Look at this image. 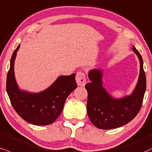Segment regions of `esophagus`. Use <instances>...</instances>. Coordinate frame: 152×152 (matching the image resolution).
Instances as JSON below:
<instances>
[{
  "instance_id": "34e87169",
  "label": "esophagus",
  "mask_w": 152,
  "mask_h": 152,
  "mask_svg": "<svg viewBox=\"0 0 152 152\" xmlns=\"http://www.w3.org/2000/svg\"><path fill=\"white\" fill-rule=\"evenodd\" d=\"M76 80L78 86H84L85 84L86 83L85 74L83 72H81V71L77 72L76 76Z\"/></svg>"
}]
</instances>
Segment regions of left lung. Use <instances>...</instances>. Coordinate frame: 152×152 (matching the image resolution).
I'll return each mask as SVG.
<instances>
[{
    "label": "left lung",
    "instance_id": "obj_1",
    "mask_svg": "<svg viewBox=\"0 0 152 152\" xmlns=\"http://www.w3.org/2000/svg\"><path fill=\"white\" fill-rule=\"evenodd\" d=\"M132 50L140 59V71L137 84L130 96L113 98L103 87L102 70L93 69L88 73L91 82L85 86L88 91L87 113L91 122L98 128L122 127L133 120L140 110L146 91V75L142 56L134 46Z\"/></svg>",
    "mask_w": 152,
    "mask_h": 152
}]
</instances>
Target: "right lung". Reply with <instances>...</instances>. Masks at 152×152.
Returning a JSON list of instances; mask_svg holds the SVG:
<instances>
[{
    "instance_id": "1",
    "label": "right lung",
    "mask_w": 152,
    "mask_h": 152,
    "mask_svg": "<svg viewBox=\"0 0 152 152\" xmlns=\"http://www.w3.org/2000/svg\"><path fill=\"white\" fill-rule=\"evenodd\" d=\"M18 45L10 59L7 75L6 90L16 113L24 120L35 125H47L55 122L64 108L66 99L77 87L75 76H59L51 86L37 94L20 90L14 74V62Z\"/></svg>"
}]
</instances>
